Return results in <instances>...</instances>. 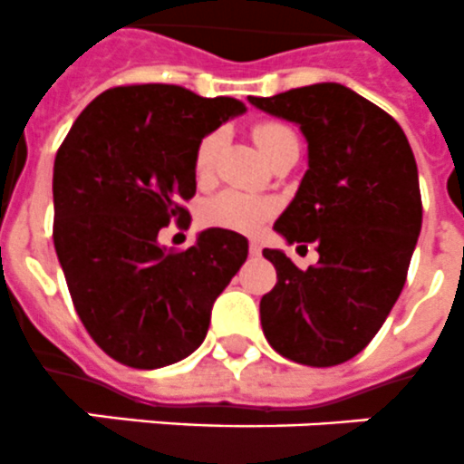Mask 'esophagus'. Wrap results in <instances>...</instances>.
<instances>
[{
  "label": "esophagus",
  "mask_w": 464,
  "mask_h": 464,
  "mask_svg": "<svg viewBox=\"0 0 464 464\" xmlns=\"http://www.w3.org/2000/svg\"><path fill=\"white\" fill-rule=\"evenodd\" d=\"M250 255L252 257H259V255H262V243H259L257 238L250 240Z\"/></svg>",
  "instance_id": "1"
}]
</instances>
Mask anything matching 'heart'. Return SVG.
Instances as JSON below:
<instances>
[{
  "label": "heart",
  "instance_id": "obj_1",
  "mask_svg": "<svg viewBox=\"0 0 464 464\" xmlns=\"http://www.w3.org/2000/svg\"><path fill=\"white\" fill-rule=\"evenodd\" d=\"M252 135H255V142H257V147L262 150L266 160H269L271 154H276L284 145L297 140L291 128L278 121L259 123V126H255ZM221 140H224L221 130H214V133L205 135L198 142V150H195V173H198L199 179H205L212 171ZM271 212H274V202L271 199L245 193V190H224V193L207 199L202 209H199V219H202L205 226H212V228L252 233L269 219Z\"/></svg>",
  "mask_w": 464,
  "mask_h": 464
}]
</instances>
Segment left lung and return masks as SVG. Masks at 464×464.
Instances as JSON below:
<instances>
[{
  "label": "left lung",
  "mask_w": 464,
  "mask_h": 464,
  "mask_svg": "<svg viewBox=\"0 0 464 464\" xmlns=\"http://www.w3.org/2000/svg\"><path fill=\"white\" fill-rule=\"evenodd\" d=\"M247 100L304 135L307 171L274 231L319 252L303 271L284 250H265L278 276L259 303L265 336L293 362H348L393 310L420 238L412 147L393 116L341 82Z\"/></svg>",
  "instance_id": "8db88e82"
}]
</instances>
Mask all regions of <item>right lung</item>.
Listing matches in <instances>:
<instances>
[{
    "label": "right lung",
    "mask_w": 464,
    "mask_h": 464,
    "mask_svg": "<svg viewBox=\"0 0 464 464\" xmlns=\"http://www.w3.org/2000/svg\"><path fill=\"white\" fill-rule=\"evenodd\" d=\"M245 114L233 97L179 85L111 88L90 102L54 160V247L75 312L116 362L157 369L202 345L212 304L247 259V238L198 233L188 250L160 243L195 195V150Z\"/></svg>",
    "instance_id": "obj_1"
}]
</instances>
